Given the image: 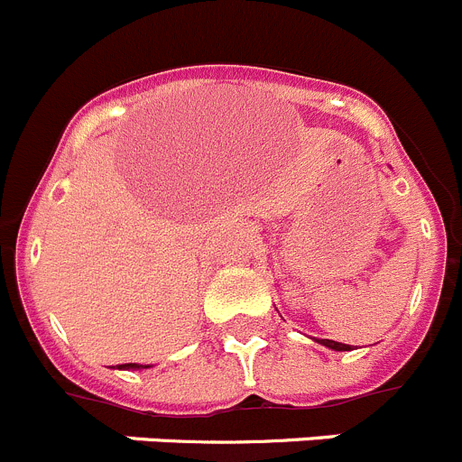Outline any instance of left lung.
Returning <instances> with one entry per match:
<instances>
[{
  "mask_svg": "<svg viewBox=\"0 0 462 462\" xmlns=\"http://www.w3.org/2000/svg\"><path fill=\"white\" fill-rule=\"evenodd\" d=\"M320 346H325V348L329 350H338V353H344V350H350V346L346 344H338V341H332V338H316Z\"/></svg>",
  "mask_w": 462,
  "mask_h": 462,
  "instance_id": "obj_1",
  "label": "left lung"
}]
</instances>
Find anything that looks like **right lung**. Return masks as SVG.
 I'll use <instances>...</instances> for the list:
<instances>
[{"mask_svg": "<svg viewBox=\"0 0 462 462\" xmlns=\"http://www.w3.org/2000/svg\"><path fill=\"white\" fill-rule=\"evenodd\" d=\"M153 364H118L116 369H124V371H142V369H151Z\"/></svg>", "mask_w": 462, "mask_h": 462, "instance_id": "right-lung-1", "label": "right lung"}]
</instances>
